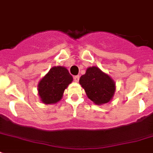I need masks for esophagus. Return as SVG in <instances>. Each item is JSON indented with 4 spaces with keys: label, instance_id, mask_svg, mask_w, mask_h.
I'll return each mask as SVG.
<instances>
[{
    "label": "esophagus",
    "instance_id": "34e87169",
    "mask_svg": "<svg viewBox=\"0 0 153 153\" xmlns=\"http://www.w3.org/2000/svg\"><path fill=\"white\" fill-rule=\"evenodd\" d=\"M79 78H80V76H79V75H75V76H74V81L76 82H78L79 80Z\"/></svg>",
    "mask_w": 153,
    "mask_h": 153
}]
</instances>
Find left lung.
Wrapping results in <instances>:
<instances>
[{"label": "left lung", "instance_id": "8db88e82", "mask_svg": "<svg viewBox=\"0 0 153 153\" xmlns=\"http://www.w3.org/2000/svg\"><path fill=\"white\" fill-rule=\"evenodd\" d=\"M79 83L87 97L97 105L109 102L115 91V83L111 78L96 67H89L79 79Z\"/></svg>", "mask_w": 153, "mask_h": 153}]
</instances>
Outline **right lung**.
<instances>
[{
	"instance_id": "add662e5",
	"label": "right lung",
	"mask_w": 153,
	"mask_h": 153,
	"mask_svg": "<svg viewBox=\"0 0 153 153\" xmlns=\"http://www.w3.org/2000/svg\"><path fill=\"white\" fill-rule=\"evenodd\" d=\"M72 80L73 78L67 68L52 67L38 85V91L42 102L45 104L59 102L62 98L64 90L71 83Z\"/></svg>"
}]
</instances>
